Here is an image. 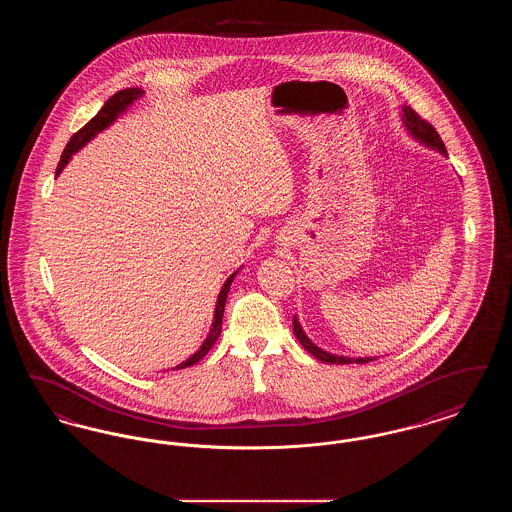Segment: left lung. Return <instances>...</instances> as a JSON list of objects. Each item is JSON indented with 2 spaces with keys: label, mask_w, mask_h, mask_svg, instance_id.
Returning a JSON list of instances; mask_svg holds the SVG:
<instances>
[{
  "label": "left lung",
  "mask_w": 512,
  "mask_h": 512,
  "mask_svg": "<svg viewBox=\"0 0 512 512\" xmlns=\"http://www.w3.org/2000/svg\"><path fill=\"white\" fill-rule=\"evenodd\" d=\"M403 121H405V126L409 128V132L413 134L416 140H420L422 144L434 147V149H438L439 153L447 155L445 146H443V142H441L436 128H434L430 122L424 121L411 107H403ZM293 332H295L299 343H301L313 357H317L318 361H322V363H332V365L357 363V365H363V363H368V361H374V359H370V357H368V359H351V357H338V355H332V353L322 351L320 347H317L313 341L305 336V332L301 330V326H299V322H297V318L295 317H293Z\"/></svg>",
  "instance_id": "obj_1"
}]
</instances>
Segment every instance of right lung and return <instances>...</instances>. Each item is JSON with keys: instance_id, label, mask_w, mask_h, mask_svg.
I'll use <instances>...</instances> for the list:
<instances>
[{"instance_id": "add662e5", "label": "right lung", "mask_w": 512, "mask_h": 512, "mask_svg": "<svg viewBox=\"0 0 512 512\" xmlns=\"http://www.w3.org/2000/svg\"><path fill=\"white\" fill-rule=\"evenodd\" d=\"M142 96H144V90H140V88H126V90H121V92H117L115 96H111V98L107 99L105 105L99 109L98 115H96L92 121L86 122L78 132H74L73 138L69 140V144L63 149V155H61V161H59V165H57L55 174H59V172L63 171V167L69 163V159H71L73 153H76L86 142H90L103 128H107L111 122L115 121V119L121 115L122 111H124L130 103H134L136 99H140ZM234 276H236V272L230 274V278L224 282V286H222V290H220L219 299H217V309H215V320H213V326H211V330H209L207 340L203 341V345L195 351L194 355H192L188 361H184L182 365L176 366L174 370L195 365L199 359H203V357L209 353V349L215 345V341L219 340L220 328H222V315H224V305H226V297H228V292H230V286H232Z\"/></svg>"}]
</instances>
